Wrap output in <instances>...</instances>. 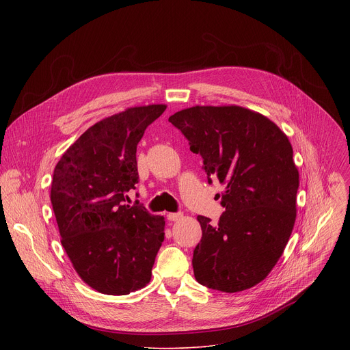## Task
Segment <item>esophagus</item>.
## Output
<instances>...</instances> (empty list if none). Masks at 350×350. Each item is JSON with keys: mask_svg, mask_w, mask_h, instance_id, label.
<instances>
[{"mask_svg": "<svg viewBox=\"0 0 350 350\" xmlns=\"http://www.w3.org/2000/svg\"><path fill=\"white\" fill-rule=\"evenodd\" d=\"M183 217V213H167V220L170 221H177Z\"/></svg>", "mask_w": 350, "mask_h": 350, "instance_id": "1", "label": "esophagus"}]
</instances>
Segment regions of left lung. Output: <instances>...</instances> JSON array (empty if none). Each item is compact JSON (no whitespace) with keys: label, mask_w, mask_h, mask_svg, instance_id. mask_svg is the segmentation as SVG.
Wrapping results in <instances>:
<instances>
[{"label":"left lung","mask_w":350,"mask_h":350,"mask_svg":"<svg viewBox=\"0 0 350 350\" xmlns=\"http://www.w3.org/2000/svg\"><path fill=\"white\" fill-rule=\"evenodd\" d=\"M169 122L202 157L209 181L226 184L219 223L196 217L202 228L192 258L196 281L228 293L255 286L281 258L296 219L299 172L288 137L237 105H196Z\"/></svg>","instance_id":"8db88e82"}]
</instances>
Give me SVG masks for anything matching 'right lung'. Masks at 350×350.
I'll list each match as a JSON object with an SVG mask.
<instances>
[{
	"mask_svg": "<svg viewBox=\"0 0 350 350\" xmlns=\"http://www.w3.org/2000/svg\"><path fill=\"white\" fill-rule=\"evenodd\" d=\"M166 105L127 108L87 129L62 155L51 183L61 242L79 277L105 295L144 288L165 239V217L127 193L138 183L137 145Z\"/></svg>",
	"mask_w": 350,
	"mask_h": 350,
	"instance_id": "obj_1",
	"label": "right lung"
}]
</instances>
